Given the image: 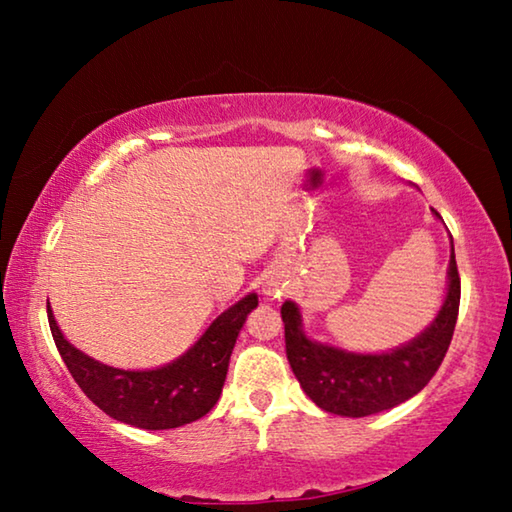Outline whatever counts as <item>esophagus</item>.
<instances>
[{
    "label": "esophagus",
    "instance_id": "esophagus-1",
    "mask_svg": "<svg viewBox=\"0 0 512 512\" xmlns=\"http://www.w3.org/2000/svg\"><path fill=\"white\" fill-rule=\"evenodd\" d=\"M284 291H287V282H284L280 275L266 277L262 284V293L268 300H280L284 296Z\"/></svg>",
    "mask_w": 512,
    "mask_h": 512
}]
</instances>
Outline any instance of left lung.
Masks as SVG:
<instances>
[{
    "label": "left lung",
    "mask_w": 512,
    "mask_h": 512,
    "mask_svg": "<svg viewBox=\"0 0 512 512\" xmlns=\"http://www.w3.org/2000/svg\"><path fill=\"white\" fill-rule=\"evenodd\" d=\"M438 221L440 214L431 210ZM461 302L454 239L449 235V266L445 298L438 314L418 336L386 352H352L320 343L305 332L302 311L293 300L282 305L287 359L302 391L320 409L343 418H366L372 413L418 395L443 363L456 327Z\"/></svg>",
    "instance_id": "8db88e82"
}]
</instances>
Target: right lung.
<instances>
[{
    "mask_svg": "<svg viewBox=\"0 0 512 512\" xmlns=\"http://www.w3.org/2000/svg\"><path fill=\"white\" fill-rule=\"evenodd\" d=\"M257 293H248L216 316L192 348L158 368H115L74 348L47 305L51 336L76 384L99 409L140 429H176L203 418L219 402L237 336Z\"/></svg>",
    "mask_w": 512,
    "mask_h": 512,
    "instance_id": "add662e5",
    "label": "right lung"
}]
</instances>
